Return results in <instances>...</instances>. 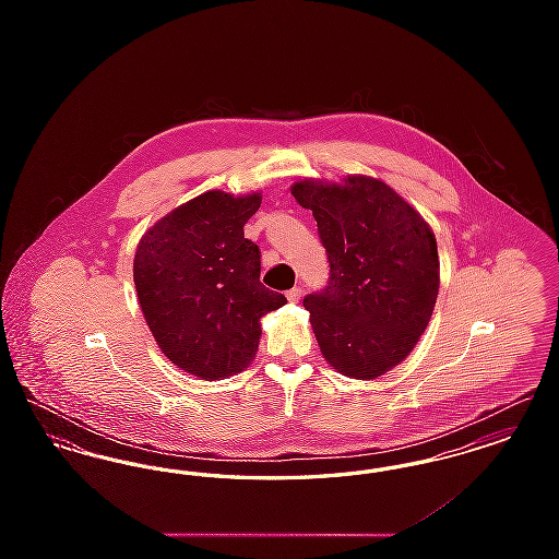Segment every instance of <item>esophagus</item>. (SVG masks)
<instances>
[{
	"instance_id": "obj_1",
	"label": "esophagus",
	"mask_w": 559,
	"mask_h": 559,
	"mask_svg": "<svg viewBox=\"0 0 559 559\" xmlns=\"http://www.w3.org/2000/svg\"><path fill=\"white\" fill-rule=\"evenodd\" d=\"M301 295H304L301 287H293L292 292H287V299H289L292 304H297V301L301 299Z\"/></svg>"
}]
</instances>
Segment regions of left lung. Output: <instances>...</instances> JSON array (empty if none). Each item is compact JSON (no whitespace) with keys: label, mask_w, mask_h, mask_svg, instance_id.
I'll return each instance as SVG.
<instances>
[{"label":"left lung","mask_w":559,"mask_h":559,"mask_svg":"<svg viewBox=\"0 0 559 559\" xmlns=\"http://www.w3.org/2000/svg\"><path fill=\"white\" fill-rule=\"evenodd\" d=\"M329 258V285L304 299L324 360L352 379H377L417 346L438 287V245L421 213L369 176L342 185L299 180Z\"/></svg>","instance_id":"8db88e82"}]
</instances>
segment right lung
<instances>
[{"mask_svg":"<svg viewBox=\"0 0 559 559\" xmlns=\"http://www.w3.org/2000/svg\"><path fill=\"white\" fill-rule=\"evenodd\" d=\"M262 194L210 190L144 233L133 258L142 314L160 352L201 379L240 372L255 356L267 312L287 304L260 283V247L242 226Z\"/></svg>","mask_w":559,"mask_h":559,"instance_id":"right-lung-1","label":"right lung"}]
</instances>
